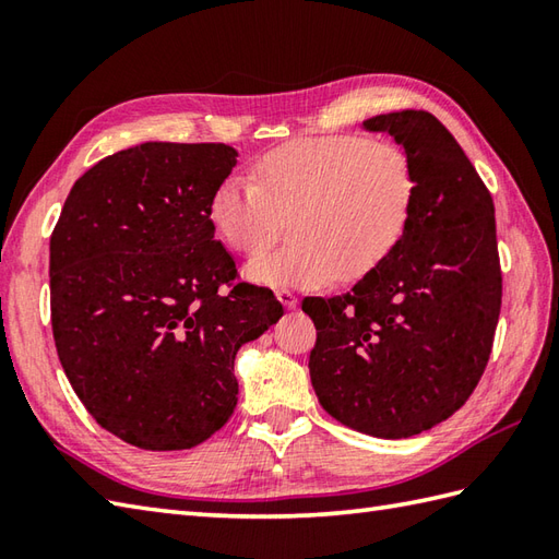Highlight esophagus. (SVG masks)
Segmentation results:
<instances>
[{
	"instance_id": "esophagus-1",
	"label": "esophagus",
	"mask_w": 559,
	"mask_h": 559,
	"mask_svg": "<svg viewBox=\"0 0 559 559\" xmlns=\"http://www.w3.org/2000/svg\"><path fill=\"white\" fill-rule=\"evenodd\" d=\"M276 298L281 300L283 307H286V310H295V307H298V295L290 293V290H278Z\"/></svg>"
}]
</instances>
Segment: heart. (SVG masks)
<instances>
[{
  "mask_svg": "<svg viewBox=\"0 0 559 559\" xmlns=\"http://www.w3.org/2000/svg\"><path fill=\"white\" fill-rule=\"evenodd\" d=\"M257 177L221 180L209 216L225 242L249 254L272 239L281 215L294 213L296 242L245 264L249 281L276 290L362 278L401 242L418 199L408 153L355 134L281 144L257 160Z\"/></svg>",
  "mask_w": 559,
  "mask_h": 559,
  "instance_id": "heart-1",
  "label": "heart"
}]
</instances>
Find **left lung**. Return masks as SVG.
<instances>
[{
	"label": "left lung",
	"mask_w": 559,
	"mask_h": 559,
	"mask_svg": "<svg viewBox=\"0 0 559 559\" xmlns=\"http://www.w3.org/2000/svg\"><path fill=\"white\" fill-rule=\"evenodd\" d=\"M362 129L408 153L418 199L401 242L348 293L302 300L317 326L310 379L338 423L403 439L454 415L488 365L502 305L495 206L435 115H377Z\"/></svg>",
	"instance_id": "left-lung-1"
}]
</instances>
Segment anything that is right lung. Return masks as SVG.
<instances>
[{
	"mask_svg": "<svg viewBox=\"0 0 559 559\" xmlns=\"http://www.w3.org/2000/svg\"><path fill=\"white\" fill-rule=\"evenodd\" d=\"M225 144L144 141L71 187L50 237L59 362L105 430L151 451L192 449L237 406L235 355L283 317L237 283L209 216L237 165Z\"/></svg>",
	"mask_w": 559,
	"mask_h": 559,
	"instance_id": "obj_1",
	"label": "right lung"
}]
</instances>
